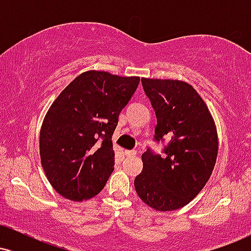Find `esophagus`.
<instances>
[{"instance_id":"1","label":"esophagus","mask_w":251,"mask_h":251,"mask_svg":"<svg viewBox=\"0 0 251 251\" xmlns=\"http://www.w3.org/2000/svg\"><path fill=\"white\" fill-rule=\"evenodd\" d=\"M135 154H137V151H125V155L126 157H135Z\"/></svg>"}]
</instances>
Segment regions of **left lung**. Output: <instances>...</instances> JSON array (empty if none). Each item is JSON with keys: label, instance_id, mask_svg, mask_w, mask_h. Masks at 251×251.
Listing matches in <instances>:
<instances>
[{"label": "left lung", "instance_id": "obj_1", "mask_svg": "<svg viewBox=\"0 0 251 251\" xmlns=\"http://www.w3.org/2000/svg\"><path fill=\"white\" fill-rule=\"evenodd\" d=\"M157 116L155 139L171 138L165 157L142 155L143 171L134 179L138 196L157 211L185 206L201 191L214 171L218 134L208 106L188 82L142 79Z\"/></svg>", "mask_w": 251, "mask_h": 251}]
</instances>
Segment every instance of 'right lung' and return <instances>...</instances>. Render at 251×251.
Segmentation results:
<instances>
[{
	"mask_svg": "<svg viewBox=\"0 0 251 251\" xmlns=\"http://www.w3.org/2000/svg\"><path fill=\"white\" fill-rule=\"evenodd\" d=\"M139 76L83 72L57 96L40 129V158L50 185L70 201L93 198L114 170L112 135Z\"/></svg>",
	"mask_w": 251,
	"mask_h": 251,
	"instance_id": "1",
	"label": "right lung"
}]
</instances>
